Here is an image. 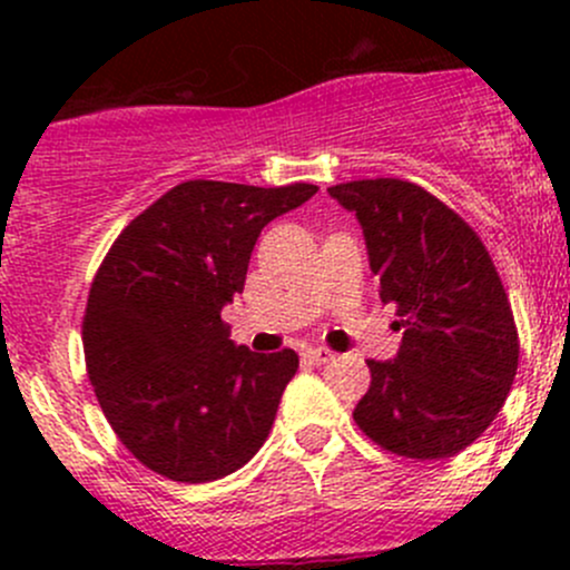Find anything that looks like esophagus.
<instances>
[{"label": "esophagus", "mask_w": 570, "mask_h": 570, "mask_svg": "<svg viewBox=\"0 0 570 570\" xmlns=\"http://www.w3.org/2000/svg\"><path fill=\"white\" fill-rule=\"evenodd\" d=\"M303 358H306L308 364L322 366V364H331V361L336 358V355H333L327 347H312V350H306V353H303Z\"/></svg>", "instance_id": "1"}]
</instances>
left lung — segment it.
<instances>
[{"label": "left lung", "instance_id": "8db88e82", "mask_svg": "<svg viewBox=\"0 0 570 570\" xmlns=\"http://www.w3.org/2000/svg\"><path fill=\"white\" fill-rule=\"evenodd\" d=\"M327 193L361 223L381 301L402 327L392 361H366L355 424L394 455H458L497 419L519 370L497 267L469 223L416 184L364 178Z\"/></svg>", "mask_w": 570, "mask_h": 570}]
</instances>
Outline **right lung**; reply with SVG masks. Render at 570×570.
<instances>
[{
	"mask_svg": "<svg viewBox=\"0 0 570 570\" xmlns=\"http://www.w3.org/2000/svg\"><path fill=\"white\" fill-rule=\"evenodd\" d=\"M314 193L184 181L101 262L82 322L88 377L115 435L157 474L220 480L267 441L301 361L234 344L220 312L243 292L262 228Z\"/></svg>",
	"mask_w": 570,
	"mask_h": 570,
	"instance_id": "right-lung-1",
	"label": "right lung"
}]
</instances>
